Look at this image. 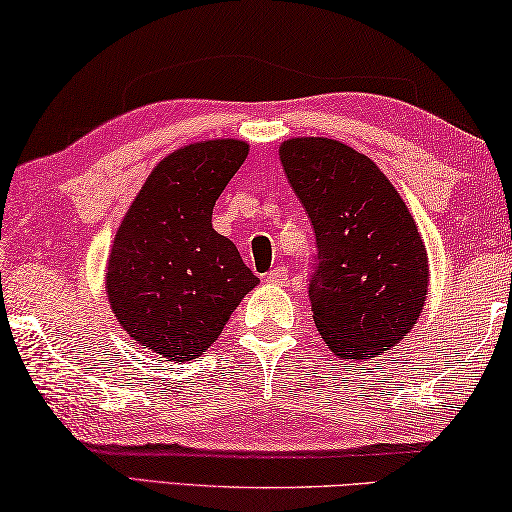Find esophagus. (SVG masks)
Here are the masks:
<instances>
[{
	"label": "esophagus",
	"mask_w": 512,
	"mask_h": 512,
	"mask_svg": "<svg viewBox=\"0 0 512 512\" xmlns=\"http://www.w3.org/2000/svg\"><path fill=\"white\" fill-rule=\"evenodd\" d=\"M266 282L268 284H286L288 282V268L286 266H277L273 271L266 273Z\"/></svg>",
	"instance_id": "34e87169"
}]
</instances>
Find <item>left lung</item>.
I'll return each instance as SVG.
<instances>
[{"label":"left lung","instance_id":"1","mask_svg":"<svg viewBox=\"0 0 512 512\" xmlns=\"http://www.w3.org/2000/svg\"><path fill=\"white\" fill-rule=\"evenodd\" d=\"M280 161L318 241L309 297L324 345L345 360L396 347L430 284L425 244L401 194L374 161L333 138H288Z\"/></svg>","mask_w":512,"mask_h":512}]
</instances>
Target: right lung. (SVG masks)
<instances>
[{
	"label": "right lung",
	"mask_w": 512,
	"mask_h": 512,
	"mask_svg": "<svg viewBox=\"0 0 512 512\" xmlns=\"http://www.w3.org/2000/svg\"><path fill=\"white\" fill-rule=\"evenodd\" d=\"M246 156L248 143L235 138L181 147L154 167L118 226L107 300L120 327L163 358L201 356L259 284L212 228V208Z\"/></svg>",
	"instance_id": "right-lung-1"
}]
</instances>
